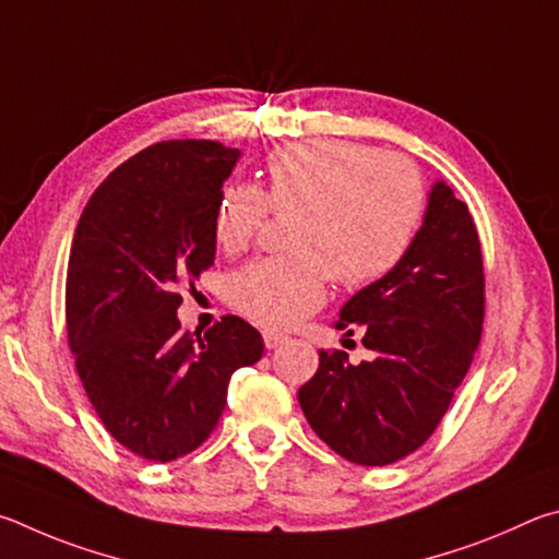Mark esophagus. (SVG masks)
<instances>
[{"label":"esophagus","mask_w":559,"mask_h":559,"mask_svg":"<svg viewBox=\"0 0 559 559\" xmlns=\"http://www.w3.org/2000/svg\"><path fill=\"white\" fill-rule=\"evenodd\" d=\"M262 338H264V346H267V348H277L282 344H287V336L280 334V331H264Z\"/></svg>","instance_id":"obj_1"}]
</instances>
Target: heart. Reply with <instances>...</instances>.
Returning <instances> with one entry per match:
<instances>
[{
	"label": "heart",
	"instance_id": "b5f03b06",
	"mask_svg": "<svg viewBox=\"0 0 559 559\" xmlns=\"http://www.w3.org/2000/svg\"><path fill=\"white\" fill-rule=\"evenodd\" d=\"M267 186L225 183L213 213L215 242L242 252L270 211L292 213V252L245 264L228 301L264 329H289L326 297V280L364 287L393 272L425 218L427 186L407 156L346 140H307L274 150Z\"/></svg>",
	"mask_w": 559,
	"mask_h": 559
}]
</instances>
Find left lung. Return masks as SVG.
I'll list each match as a JSON object with an SVG mask.
<instances>
[{
    "label": "left lung",
    "instance_id": "left-lung-1",
    "mask_svg": "<svg viewBox=\"0 0 559 559\" xmlns=\"http://www.w3.org/2000/svg\"><path fill=\"white\" fill-rule=\"evenodd\" d=\"M481 240L466 203L435 183L403 262L350 297L336 329H360L373 358L319 350V370L299 388L311 429L348 462L395 464L442 423L484 331Z\"/></svg>",
    "mask_w": 559,
    "mask_h": 559
}]
</instances>
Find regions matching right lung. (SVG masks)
I'll use <instances>...</instances> for the list:
<instances>
[{
  "instance_id": "obj_1",
  "label": "right lung",
  "mask_w": 559,
  "mask_h": 559,
  "mask_svg": "<svg viewBox=\"0 0 559 559\" xmlns=\"http://www.w3.org/2000/svg\"><path fill=\"white\" fill-rule=\"evenodd\" d=\"M240 152L211 140L146 146L97 186L73 235L66 331L85 395L107 432L146 462L201 447L235 370L262 336L225 314L183 331L181 287L215 260V201Z\"/></svg>"
}]
</instances>
